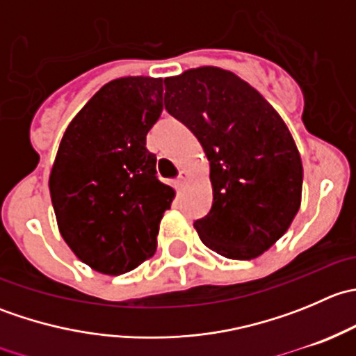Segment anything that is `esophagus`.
Masks as SVG:
<instances>
[{
  "label": "esophagus",
  "mask_w": 356,
  "mask_h": 356,
  "mask_svg": "<svg viewBox=\"0 0 356 356\" xmlns=\"http://www.w3.org/2000/svg\"><path fill=\"white\" fill-rule=\"evenodd\" d=\"M188 177H189V172H188V170H181V172H179L177 184H179V186H184V182L188 181Z\"/></svg>",
  "instance_id": "1"
}]
</instances>
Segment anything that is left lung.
I'll list each match as a JSON object with an SVG mask.
<instances>
[{"label":"left lung","mask_w":356,"mask_h":356,"mask_svg":"<svg viewBox=\"0 0 356 356\" xmlns=\"http://www.w3.org/2000/svg\"><path fill=\"white\" fill-rule=\"evenodd\" d=\"M165 108L210 161L213 203L195 222L203 245L232 260L260 257L301 204L303 165L288 125L257 89L218 67L165 79Z\"/></svg>","instance_id":"obj_1"}]
</instances>
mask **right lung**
<instances>
[{"label":"right lung","mask_w":356,"mask_h":356,"mask_svg":"<svg viewBox=\"0 0 356 356\" xmlns=\"http://www.w3.org/2000/svg\"><path fill=\"white\" fill-rule=\"evenodd\" d=\"M163 79L120 77L68 124L49 174L60 234L96 272L134 270L156 250L175 191L156 177L146 134L160 117Z\"/></svg>","instance_id":"right-lung-1"}]
</instances>
